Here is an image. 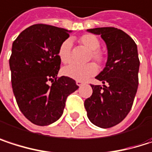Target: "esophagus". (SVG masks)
I'll use <instances>...</instances> for the list:
<instances>
[{"mask_svg": "<svg viewBox=\"0 0 152 152\" xmlns=\"http://www.w3.org/2000/svg\"><path fill=\"white\" fill-rule=\"evenodd\" d=\"M83 83H83V81H79V80H77V81H76V84H77L78 86H82Z\"/></svg>", "mask_w": 152, "mask_h": 152, "instance_id": "obj_1", "label": "esophagus"}]
</instances>
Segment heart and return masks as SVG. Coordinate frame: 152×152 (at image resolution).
Wrapping results in <instances>:
<instances>
[{
	"label": "heart",
	"instance_id": "1",
	"mask_svg": "<svg viewBox=\"0 0 152 152\" xmlns=\"http://www.w3.org/2000/svg\"><path fill=\"white\" fill-rule=\"evenodd\" d=\"M78 42L85 46L90 53L87 56V61H95L99 65H103L106 61V54L99 49L100 41L93 34H83L78 39ZM71 46L72 43L69 39L63 41L58 49V56L61 61L64 64L71 61ZM98 72V67L94 62H89L83 65L71 64L62 69V74L74 80H86L94 76Z\"/></svg>",
	"mask_w": 152,
	"mask_h": 152
}]
</instances>
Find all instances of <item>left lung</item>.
I'll return each mask as SVG.
<instances>
[{
  "label": "left lung",
  "instance_id": "obj_1",
  "mask_svg": "<svg viewBox=\"0 0 152 152\" xmlns=\"http://www.w3.org/2000/svg\"><path fill=\"white\" fill-rule=\"evenodd\" d=\"M105 40L108 58L96 79L103 85L91 84L92 95L84 101L89 120L103 129L122 121L133 106L138 87L139 58L135 41L114 27L89 29Z\"/></svg>",
  "mask_w": 152,
  "mask_h": 152
}]
</instances>
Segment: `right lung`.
Instances as JSON below:
<instances>
[{
    "label": "right lung",
    "instance_id": "right-lung-1",
    "mask_svg": "<svg viewBox=\"0 0 152 152\" xmlns=\"http://www.w3.org/2000/svg\"><path fill=\"white\" fill-rule=\"evenodd\" d=\"M69 37L65 29L38 23L23 31L13 42L12 89L20 111L33 124L46 126L59 120L67 98L79 88L72 78L57 77L58 49Z\"/></svg>",
    "mask_w": 152,
    "mask_h": 152
}]
</instances>
